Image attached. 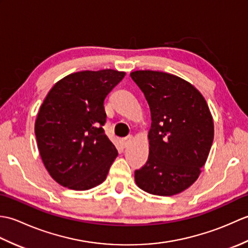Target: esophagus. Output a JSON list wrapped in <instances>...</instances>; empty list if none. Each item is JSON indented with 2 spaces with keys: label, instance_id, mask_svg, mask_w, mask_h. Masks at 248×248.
Listing matches in <instances>:
<instances>
[{
  "label": "esophagus",
  "instance_id": "34e87169",
  "mask_svg": "<svg viewBox=\"0 0 248 248\" xmlns=\"http://www.w3.org/2000/svg\"><path fill=\"white\" fill-rule=\"evenodd\" d=\"M131 140H132V135H128L127 138L123 139V146H124V147H127V146L130 144Z\"/></svg>",
  "mask_w": 248,
  "mask_h": 248
}]
</instances>
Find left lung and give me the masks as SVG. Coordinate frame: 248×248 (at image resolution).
<instances>
[{"label":"left lung","instance_id":"1","mask_svg":"<svg viewBox=\"0 0 248 248\" xmlns=\"http://www.w3.org/2000/svg\"><path fill=\"white\" fill-rule=\"evenodd\" d=\"M130 76L151 113L148 160L135 170V182L159 196L181 193L197 180L213 143L208 104L191 83L170 73L139 70Z\"/></svg>","mask_w":248,"mask_h":248}]
</instances>
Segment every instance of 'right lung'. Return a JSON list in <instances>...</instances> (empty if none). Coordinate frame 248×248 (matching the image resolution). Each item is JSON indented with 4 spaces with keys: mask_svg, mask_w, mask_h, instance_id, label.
I'll return each mask as SVG.
<instances>
[{
    "mask_svg": "<svg viewBox=\"0 0 248 248\" xmlns=\"http://www.w3.org/2000/svg\"><path fill=\"white\" fill-rule=\"evenodd\" d=\"M125 72L80 71L51 88L35 121L45 167L61 186L86 191L107 179L117 149L104 133V100Z\"/></svg>",
    "mask_w": 248,
    "mask_h": 248,
    "instance_id": "1",
    "label": "right lung"
}]
</instances>
